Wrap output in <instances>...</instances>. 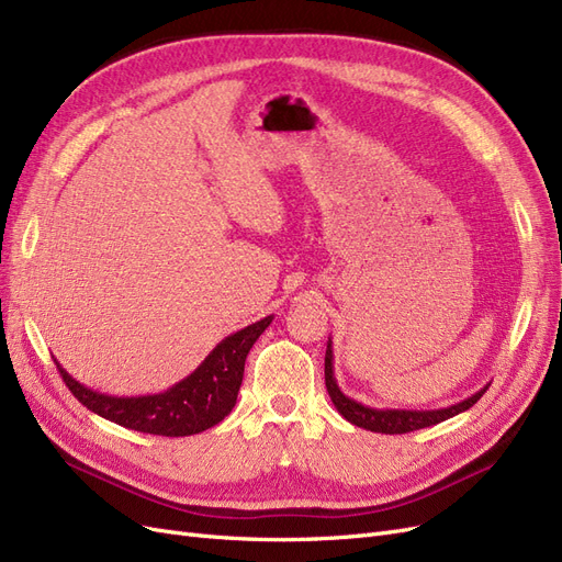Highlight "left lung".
Segmentation results:
<instances>
[{"label": "left lung", "mask_w": 562, "mask_h": 562, "mask_svg": "<svg viewBox=\"0 0 562 562\" xmlns=\"http://www.w3.org/2000/svg\"><path fill=\"white\" fill-rule=\"evenodd\" d=\"M324 380H327V392L331 396L334 406L338 408V413L346 418L348 423L361 427V429H371V431H380V434H406V431H415V429H425L431 425H439L452 415H458L467 408H472L481 396L485 394V390L491 385H485L483 390H479L476 394L467 396L464 402L452 404L448 408H434V411H404V408H371L359 404L350 396H346L340 392L336 378H334V350H331V340L327 342V355H324Z\"/></svg>", "instance_id": "left-lung-1"}]
</instances>
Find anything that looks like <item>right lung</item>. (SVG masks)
Listing matches in <instances>:
<instances>
[{
    "instance_id": "1",
    "label": "right lung",
    "mask_w": 562,
    "mask_h": 562,
    "mask_svg": "<svg viewBox=\"0 0 562 562\" xmlns=\"http://www.w3.org/2000/svg\"><path fill=\"white\" fill-rule=\"evenodd\" d=\"M270 322L273 315L226 336L191 375L160 394L110 396L93 392L71 378L58 361L56 364L69 392L102 418L158 437H191L220 425L231 413L243 385L245 359Z\"/></svg>"
}]
</instances>
